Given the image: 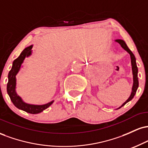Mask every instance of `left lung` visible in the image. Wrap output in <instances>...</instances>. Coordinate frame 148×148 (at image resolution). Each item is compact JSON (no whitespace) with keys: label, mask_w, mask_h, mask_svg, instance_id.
<instances>
[{"label":"left lung","mask_w":148,"mask_h":148,"mask_svg":"<svg viewBox=\"0 0 148 148\" xmlns=\"http://www.w3.org/2000/svg\"><path fill=\"white\" fill-rule=\"evenodd\" d=\"M117 42H118L121 47L125 49V51H127L130 54V56H131V62H132V72H133V77H134V84H133V87H132V94L129 99L125 101V103L122 105V106H123L124 105L126 104V103L130 101V100H132L133 99V97L135 95L137 89H138V67H137L136 65V58L134 56V53L132 52V51L130 50V49L128 48L125 42L122 40H115ZM121 106V107H122Z\"/></svg>","instance_id":"obj_1"}]
</instances>
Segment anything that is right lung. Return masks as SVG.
<instances>
[{
    "label": "right lung",
    "instance_id": "add662e5",
    "mask_svg": "<svg viewBox=\"0 0 148 148\" xmlns=\"http://www.w3.org/2000/svg\"><path fill=\"white\" fill-rule=\"evenodd\" d=\"M32 48H33L32 45L25 48L21 53L19 56L16 59H15L13 62L12 67L11 70L10 71L9 74H8V83L7 85V91L9 95L10 99L16 108L23 110L27 113L36 114V113H39L43 111L46 108L50 106L53 102V101L44 105L28 104V103H25L22 101L21 97L17 95L16 91H15V88H16V77L15 76L19 71L22 62H23L25 58L29 56L31 54Z\"/></svg>",
    "mask_w": 148,
    "mask_h": 148
}]
</instances>
